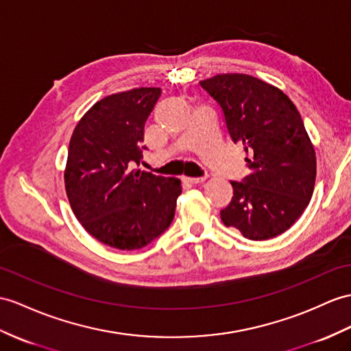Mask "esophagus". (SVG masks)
Instances as JSON below:
<instances>
[{
  "label": "esophagus",
  "mask_w": 351,
  "mask_h": 351,
  "mask_svg": "<svg viewBox=\"0 0 351 351\" xmlns=\"http://www.w3.org/2000/svg\"><path fill=\"white\" fill-rule=\"evenodd\" d=\"M183 180L186 183H191V184H198L207 180V177H183Z\"/></svg>",
  "instance_id": "1"
}]
</instances>
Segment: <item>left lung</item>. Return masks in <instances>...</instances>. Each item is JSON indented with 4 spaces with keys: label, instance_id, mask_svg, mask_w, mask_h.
I'll return each instance as SVG.
<instances>
[{
    "label": "left lung",
    "instance_id": "obj_1",
    "mask_svg": "<svg viewBox=\"0 0 351 351\" xmlns=\"http://www.w3.org/2000/svg\"><path fill=\"white\" fill-rule=\"evenodd\" d=\"M201 86L223 110L234 143H243L252 173L230 182L226 226L253 241L274 238L302 216L314 191L315 152L302 117L283 90L249 74H217Z\"/></svg>",
    "mask_w": 351,
    "mask_h": 351
}]
</instances>
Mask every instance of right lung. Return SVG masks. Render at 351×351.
I'll return each mask as SVG.
<instances>
[{"label":"right lung","instance_id":"right-lung-1","mask_svg":"<svg viewBox=\"0 0 351 351\" xmlns=\"http://www.w3.org/2000/svg\"><path fill=\"white\" fill-rule=\"evenodd\" d=\"M160 88H135L95 102L74 128L64 173L71 210L98 241L136 250L174 219L182 182L132 169Z\"/></svg>","mask_w":351,"mask_h":351}]
</instances>
